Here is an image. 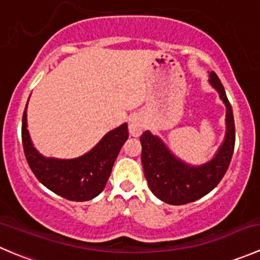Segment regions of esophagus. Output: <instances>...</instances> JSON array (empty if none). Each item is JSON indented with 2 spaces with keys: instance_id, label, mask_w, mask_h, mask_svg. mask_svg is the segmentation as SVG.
<instances>
[{
  "instance_id": "obj_1",
  "label": "esophagus",
  "mask_w": 260,
  "mask_h": 260,
  "mask_svg": "<svg viewBox=\"0 0 260 260\" xmlns=\"http://www.w3.org/2000/svg\"><path fill=\"white\" fill-rule=\"evenodd\" d=\"M128 128H129V133L133 137H140L141 133H142L143 131V122L141 115H131L129 120H128Z\"/></svg>"
}]
</instances>
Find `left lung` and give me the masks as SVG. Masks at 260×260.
I'll return each mask as SVG.
<instances>
[{"mask_svg": "<svg viewBox=\"0 0 260 260\" xmlns=\"http://www.w3.org/2000/svg\"><path fill=\"white\" fill-rule=\"evenodd\" d=\"M208 81L217 90L226 107L225 140L215 157L202 165H189L176 157L161 138L150 131H145L140 138L142 145L141 161L148 186L158 200L169 205H185L210 193L223 178L233 157L235 147L233 108L215 72H211Z\"/></svg>", "mask_w": 260, "mask_h": 260, "instance_id": "obj_1", "label": "left lung"}]
</instances>
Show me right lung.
<instances>
[{
  "label": "right lung",
  "mask_w": 260,
  "mask_h": 260,
  "mask_svg": "<svg viewBox=\"0 0 260 260\" xmlns=\"http://www.w3.org/2000/svg\"><path fill=\"white\" fill-rule=\"evenodd\" d=\"M26 108L27 104L22 115V147L38 180L60 197L75 202H85L99 196L104 190L115 158L128 138L127 123L108 132L94 148L80 157L69 160L44 157L35 150L30 140Z\"/></svg>",
  "instance_id": "1"
}]
</instances>
